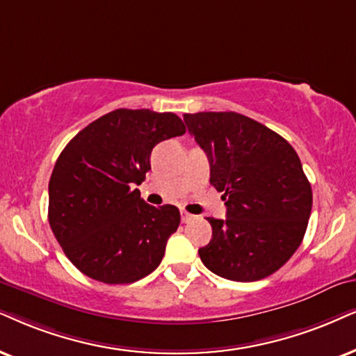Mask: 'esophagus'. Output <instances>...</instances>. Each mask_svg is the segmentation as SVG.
<instances>
[{
  "label": "esophagus",
  "instance_id": "1",
  "mask_svg": "<svg viewBox=\"0 0 356 356\" xmlns=\"http://www.w3.org/2000/svg\"><path fill=\"white\" fill-rule=\"evenodd\" d=\"M181 218H182L184 223H188L193 218V215L188 213V211H181Z\"/></svg>",
  "mask_w": 356,
  "mask_h": 356
}]
</instances>
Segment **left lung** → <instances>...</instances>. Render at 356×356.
Returning a JSON list of instances; mask_svg holds the SVG:
<instances>
[{
    "label": "left lung",
    "instance_id": "1",
    "mask_svg": "<svg viewBox=\"0 0 356 356\" xmlns=\"http://www.w3.org/2000/svg\"><path fill=\"white\" fill-rule=\"evenodd\" d=\"M205 151L210 184L223 192L227 218H207L211 240L202 263L220 277L251 282L289 261L307 230L312 188L284 138L235 111L184 115Z\"/></svg>",
    "mask_w": 356,
    "mask_h": 356
}]
</instances>
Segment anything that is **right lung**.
I'll use <instances>...</instances> for the list:
<instances>
[{
  "label": "right lung",
  "mask_w": 356,
  "mask_h": 356,
  "mask_svg": "<svg viewBox=\"0 0 356 356\" xmlns=\"http://www.w3.org/2000/svg\"><path fill=\"white\" fill-rule=\"evenodd\" d=\"M184 133L174 113L120 108L60 152L49 181V223L85 276L129 284L159 266L181 213L174 205L146 204L134 186L151 169L152 147Z\"/></svg>",
  "instance_id": "1"
}]
</instances>
